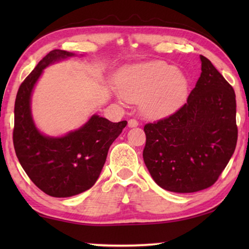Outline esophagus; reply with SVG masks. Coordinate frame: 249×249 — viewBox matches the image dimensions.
Wrapping results in <instances>:
<instances>
[{
    "instance_id": "34e87169",
    "label": "esophagus",
    "mask_w": 249,
    "mask_h": 249,
    "mask_svg": "<svg viewBox=\"0 0 249 249\" xmlns=\"http://www.w3.org/2000/svg\"><path fill=\"white\" fill-rule=\"evenodd\" d=\"M128 126L129 127H136V126H138V121L135 119H130L128 121Z\"/></svg>"
}]
</instances>
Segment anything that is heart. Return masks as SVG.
<instances>
[{"label": "heart", "mask_w": 249, "mask_h": 249, "mask_svg": "<svg viewBox=\"0 0 249 249\" xmlns=\"http://www.w3.org/2000/svg\"><path fill=\"white\" fill-rule=\"evenodd\" d=\"M120 98L140 102L142 111L151 117L175 112L187 99L189 83L177 67L151 61L127 67L120 79Z\"/></svg>", "instance_id": "b5f03b06"}]
</instances>
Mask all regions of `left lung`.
Returning a JSON list of instances; mask_svg holds the SVG:
<instances>
[{
    "label": "left lung",
    "mask_w": 249,
    "mask_h": 249,
    "mask_svg": "<svg viewBox=\"0 0 249 249\" xmlns=\"http://www.w3.org/2000/svg\"><path fill=\"white\" fill-rule=\"evenodd\" d=\"M187 102L144 126L145 165L159 187L190 193L216 182L237 142L235 92L208 58Z\"/></svg>",
    "instance_id": "8db88e82"
}]
</instances>
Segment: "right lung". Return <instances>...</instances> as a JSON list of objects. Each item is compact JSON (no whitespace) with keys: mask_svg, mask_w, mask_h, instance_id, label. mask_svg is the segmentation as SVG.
Masks as SVG:
<instances>
[{"mask_svg":"<svg viewBox=\"0 0 249 249\" xmlns=\"http://www.w3.org/2000/svg\"><path fill=\"white\" fill-rule=\"evenodd\" d=\"M73 53L53 49L20 84L15 100L13 144L23 169L34 184L54 197L72 196L93 185L107 160L109 146L127 124L93 115L81 128L62 137L40 134L31 113V95L43 70Z\"/></svg>","mask_w":249,"mask_h":249,"instance_id":"right-lung-1","label":"right lung"}]
</instances>
